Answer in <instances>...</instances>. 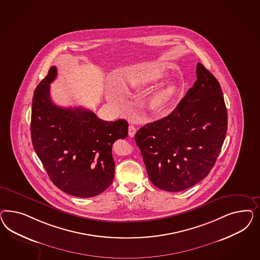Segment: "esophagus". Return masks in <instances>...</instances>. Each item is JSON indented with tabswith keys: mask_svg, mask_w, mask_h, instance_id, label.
<instances>
[{
	"mask_svg": "<svg viewBox=\"0 0 260 260\" xmlns=\"http://www.w3.org/2000/svg\"><path fill=\"white\" fill-rule=\"evenodd\" d=\"M135 134H136V127L133 126V125H131V126H128V135H129V137H134Z\"/></svg>",
	"mask_w": 260,
	"mask_h": 260,
	"instance_id": "34e87169",
	"label": "esophagus"
}]
</instances>
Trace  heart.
I'll use <instances>...</instances> for the list:
<instances>
[{
	"label": "heart",
	"instance_id": "obj_1",
	"mask_svg": "<svg viewBox=\"0 0 260 260\" xmlns=\"http://www.w3.org/2000/svg\"><path fill=\"white\" fill-rule=\"evenodd\" d=\"M164 77L163 74L153 72L149 70H138L133 71L128 75V85L133 89L139 90L150 87L161 81ZM177 87L173 84L160 87L150 95L148 100L150 110L155 113H162L170 108L176 96ZM108 100L113 104H121L125 99L122 88L117 86H111L108 90Z\"/></svg>",
	"mask_w": 260,
	"mask_h": 260
}]
</instances>
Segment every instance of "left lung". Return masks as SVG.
Instances as JSON below:
<instances>
[{"label": "left lung", "mask_w": 260, "mask_h": 260, "mask_svg": "<svg viewBox=\"0 0 260 260\" xmlns=\"http://www.w3.org/2000/svg\"><path fill=\"white\" fill-rule=\"evenodd\" d=\"M197 80L167 117L142 126L134 139L151 183L180 191L213 169L227 134L228 116L218 81L197 66Z\"/></svg>", "instance_id": "8db88e82"}]
</instances>
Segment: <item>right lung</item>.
Returning <instances> with one entry per match:
<instances>
[{"label":"right lung","mask_w":260,"mask_h":260,"mask_svg":"<svg viewBox=\"0 0 260 260\" xmlns=\"http://www.w3.org/2000/svg\"><path fill=\"white\" fill-rule=\"evenodd\" d=\"M56 76L52 66L34 90L32 145L57 188L73 197H96L113 181L111 149L127 136V122H108L84 108L56 106L49 92Z\"/></svg>","instance_id":"obj_1"}]
</instances>
